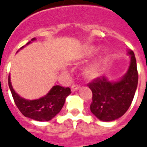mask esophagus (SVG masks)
Wrapping results in <instances>:
<instances>
[{"label":"esophagus","instance_id":"obj_1","mask_svg":"<svg viewBox=\"0 0 147 147\" xmlns=\"http://www.w3.org/2000/svg\"><path fill=\"white\" fill-rule=\"evenodd\" d=\"M71 91H76V90H78L80 89V86H78V85H72L71 86Z\"/></svg>","mask_w":147,"mask_h":147}]
</instances>
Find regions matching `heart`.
Wrapping results in <instances>:
<instances>
[{
    "mask_svg": "<svg viewBox=\"0 0 147 147\" xmlns=\"http://www.w3.org/2000/svg\"><path fill=\"white\" fill-rule=\"evenodd\" d=\"M94 53V50L93 49H90L89 51L86 53V55L87 56H90V55H92ZM99 65H100V62L99 61H95L94 63L91 64L90 66L86 67L85 69V74H86L87 76L89 77H93L95 76L98 71V68H99Z\"/></svg>",
    "mask_w": 147,
    "mask_h": 147,
    "instance_id": "1",
    "label": "heart"
}]
</instances>
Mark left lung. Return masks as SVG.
I'll return each instance as SVG.
<instances>
[{
  "label": "left lung",
  "instance_id": "1",
  "mask_svg": "<svg viewBox=\"0 0 147 147\" xmlns=\"http://www.w3.org/2000/svg\"><path fill=\"white\" fill-rule=\"evenodd\" d=\"M130 65L120 80L111 82L98 77L88 84L93 94L90 111L102 121H113L122 117L129 109L138 85V71L134 53L128 50Z\"/></svg>",
  "mask_w": 147,
  "mask_h": 147
}]
</instances>
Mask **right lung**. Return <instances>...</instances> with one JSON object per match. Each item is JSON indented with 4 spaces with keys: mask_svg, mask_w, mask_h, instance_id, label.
I'll return each mask as SVG.
<instances>
[{
    "mask_svg": "<svg viewBox=\"0 0 147 147\" xmlns=\"http://www.w3.org/2000/svg\"><path fill=\"white\" fill-rule=\"evenodd\" d=\"M36 40L35 38L31 39L33 42ZM30 42H27V45ZM24 46L21 47L24 48ZM8 86L14 99L16 105L24 117L30 118L37 121H49L60 113L64 106L65 99L70 94L71 89L69 87L56 85L44 97L35 100H27L23 98L18 94L11 86L10 76H8Z\"/></svg>",
    "mask_w": 147,
    "mask_h": 147,
    "instance_id": "obj_1",
    "label": "right lung"
}]
</instances>
